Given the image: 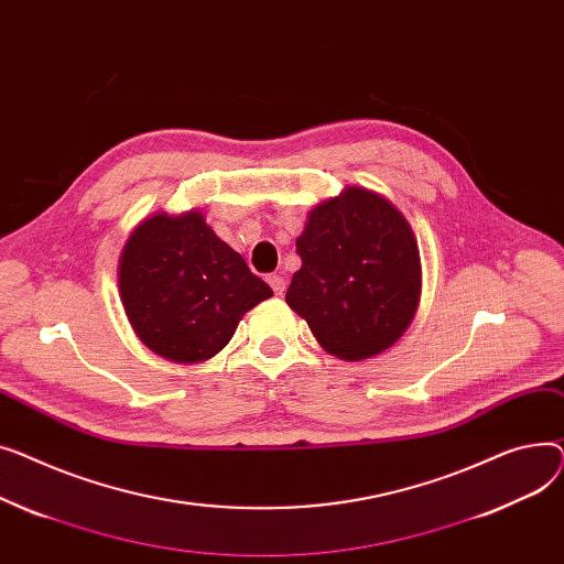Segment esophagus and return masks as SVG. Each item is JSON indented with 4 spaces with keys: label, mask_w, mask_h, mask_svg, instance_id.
<instances>
[{
    "label": "esophagus",
    "mask_w": 564,
    "mask_h": 564,
    "mask_svg": "<svg viewBox=\"0 0 564 564\" xmlns=\"http://www.w3.org/2000/svg\"><path fill=\"white\" fill-rule=\"evenodd\" d=\"M269 284L275 291V295H282L286 289V280L282 275H269Z\"/></svg>",
    "instance_id": "obj_1"
}]
</instances>
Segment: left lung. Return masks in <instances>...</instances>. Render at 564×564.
<instances>
[{
	"label": "left lung",
	"mask_w": 564,
	"mask_h": 564,
	"mask_svg": "<svg viewBox=\"0 0 564 564\" xmlns=\"http://www.w3.org/2000/svg\"><path fill=\"white\" fill-rule=\"evenodd\" d=\"M303 267L286 289L316 341L339 359L382 352L414 318L421 261L410 223L367 188L318 205L295 241Z\"/></svg>",
	"instance_id": "8db88e82"
}]
</instances>
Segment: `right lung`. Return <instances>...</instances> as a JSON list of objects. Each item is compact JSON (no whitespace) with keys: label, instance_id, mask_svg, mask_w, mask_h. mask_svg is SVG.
Here are the masks:
<instances>
[{"label":"right lung","instance_id":"add662e5","mask_svg":"<svg viewBox=\"0 0 564 564\" xmlns=\"http://www.w3.org/2000/svg\"><path fill=\"white\" fill-rule=\"evenodd\" d=\"M118 282L141 341L180 364L214 357L239 318L273 295L200 212L143 220L122 250Z\"/></svg>","mask_w":564,"mask_h":564}]
</instances>
